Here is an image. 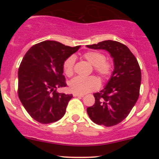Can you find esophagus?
Wrapping results in <instances>:
<instances>
[{"mask_svg":"<svg viewBox=\"0 0 159 159\" xmlns=\"http://www.w3.org/2000/svg\"><path fill=\"white\" fill-rule=\"evenodd\" d=\"M73 96H78V97H84V94H79V93H73Z\"/></svg>","mask_w":159,"mask_h":159,"instance_id":"1","label":"esophagus"}]
</instances>
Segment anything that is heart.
Masks as SVG:
<instances>
[{"instance_id":"b5f03b06","label":"heart","mask_w":159,"mask_h":159,"mask_svg":"<svg viewBox=\"0 0 159 159\" xmlns=\"http://www.w3.org/2000/svg\"><path fill=\"white\" fill-rule=\"evenodd\" d=\"M83 57L90 64L94 66V70L98 75L102 78H106L110 75L112 71V66L111 63L105 61V56L97 52H87L84 54ZM75 58L73 56L69 57L63 62V68L67 76L73 74V69ZM99 81L94 76L90 77H77L72 78L69 81V89L72 92L79 94H84L90 91L95 90L99 87Z\"/></svg>"}]
</instances>
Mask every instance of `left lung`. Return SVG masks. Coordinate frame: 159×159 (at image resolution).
<instances>
[{
    "label": "left lung",
    "instance_id": "obj_1",
    "mask_svg": "<svg viewBox=\"0 0 159 159\" xmlns=\"http://www.w3.org/2000/svg\"><path fill=\"white\" fill-rule=\"evenodd\" d=\"M87 47L107 51L113 58L110 79L102 90L93 94L95 104L87 108L93 123L113 126L126 117L138 101L141 82L139 64L129 48L119 42L105 40Z\"/></svg>",
    "mask_w": 159,
    "mask_h": 159
}]
</instances>
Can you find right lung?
Returning a JSON list of instances; mask_svg holds the SVG:
<instances>
[{
	"mask_svg": "<svg viewBox=\"0 0 159 159\" xmlns=\"http://www.w3.org/2000/svg\"><path fill=\"white\" fill-rule=\"evenodd\" d=\"M80 47L48 40L34 45L23 57L18 72V94L25 110L39 123H54L64 116L72 95L56 90L66 86L63 62Z\"/></svg>",
	"mask_w": 159,
	"mask_h": 159,
	"instance_id": "obj_1",
	"label": "right lung"
}]
</instances>
